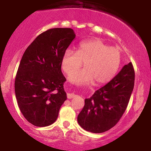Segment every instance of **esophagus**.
I'll return each instance as SVG.
<instances>
[{
	"label": "esophagus",
	"instance_id": "34e87169",
	"mask_svg": "<svg viewBox=\"0 0 151 151\" xmlns=\"http://www.w3.org/2000/svg\"><path fill=\"white\" fill-rule=\"evenodd\" d=\"M76 97V95L74 93H67V98L69 99L73 98Z\"/></svg>",
	"mask_w": 151,
	"mask_h": 151
}]
</instances>
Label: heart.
Here are the masks:
<instances>
[{"mask_svg":"<svg viewBox=\"0 0 151 151\" xmlns=\"http://www.w3.org/2000/svg\"><path fill=\"white\" fill-rule=\"evenodd\" d=\"M121 60L120 49L95 38L80 42L76 53L70 49L65 50L61 58V67L65 73L70 75L84 62L85 69L73 73L69 81L78 86L93 81L96 84H102L115 76Z\"/></svg>","mask_w":151,"mask_h":151,"instance_id":"1","label":"heart"}]
</instances>
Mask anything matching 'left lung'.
I'll list each match as a JSON object with an SVG mask.
<instances>
[{
    "mask_svg": "<svg viewBox=\"0 0 151 151\" xmlns=\"http://www.w3.org/2000/svg\"><path fill=\"white\" fill-rule=\"evenodd\" d=\"M134 82L135 71L129 63L109 83L85 99L78 116L80 127L93 133H104L114 127L127 109Z\"/></svg>",
    "mask_w": 151,
    "mask_h": 151,
    "instance_id": "obj_1",
    "label": "left lung"
}]
</instances>
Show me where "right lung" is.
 I'll return each mask as SVG.
<instances>
[{
    "label": "right lung",
    "instance_id": "1",
    "mask_svg": "<svg viewBox=\"0 0 151 151\" xmlns=\"http://www.w3.org/2000/svg\"><path fill=\"white\" fill-rule=\"evenodd\" d=\"M75 38L71 28L50 29L37 36L22 55L14 84L16 98L23 116L36 127L55 122L67 100L61 58Z\"/></svg>",
    "mask_w": 151,
    "mask_h": 151
}]
</instances>
